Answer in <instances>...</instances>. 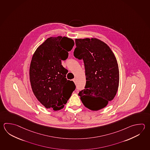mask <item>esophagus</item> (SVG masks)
I'll return each instance as SVG.
<instances>
[{
    "mask_svg": "<svg viewBox=\"0 0 150 150\" xmlns=\"http://www.w3.org/2000/svg\"><path fill=\"white\" fill-rule=\"evenodd\" d=\"M74 82L75 83H76V79H74L73 80Z\"/></svg>",
    "mask_w": 150,
    "mask_h": 150,
    "instance_id": "esophagus-1",
    "label": "esophagus"
}]
</instances>
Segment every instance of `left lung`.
Instances as JSON below:
<instances>
[{"instance_id":"left-lung-1","label":"left lung","mask_w":150,"mask_h":150,"mask_svg":"<svg viewBox=\"0 0 150 150\" xmlns=\"http://www.w3.org/2000/svg\"><path fill=\"white\" fill-rule=\"evenodd\" d=\"M74 56L84 61L86 85L79 93L83 105L91 110L105 108L113 100L119 82L118 65L112 51L96 38L75 39Z\"/></svg>"}]
</instances>
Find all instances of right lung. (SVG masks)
<instances>
[{
    "label": "right lung",
    "mask_w": 150,
    "mask_h": 150,
    "mask_svg": "<svg viewBox=\"0 0 150 150\" xmlns=\"http://www.w3.org/2000/svg\"><path fill=\"white\" fill-rule=\"evenodd\" d=\"M74 45L71 39L51 37L37 48L32 57L30 67L32 89L47 109L63 108L75 90L74 83L66 77L68 70L62 65V60L67 59Z\"/></svg>",
    "instance_id": "obj_1"
}]
</instances>
